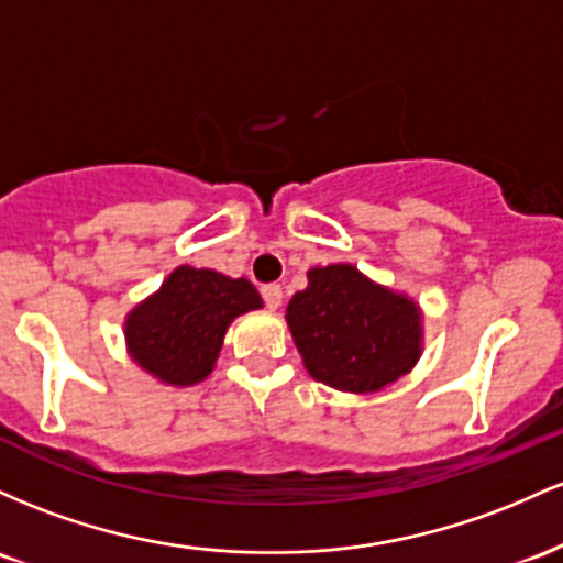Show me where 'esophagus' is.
Segmentation results:
<instances>
[{
    "mask_svg": "<svg viewBox=\"0 0 563 563\" xmlns=\"http://www.w3.org/2000/svg\"><path fill=\"white\" fill-rule=\"evenodd\" d=\"M263 295V302L268 308H279L282 306V287L279 284H265V287L261 289Z\"/></svg>",
    "mask_w": 563,
    "mask_h": 563,
    "instance_id": "obj_1",
    "label": "esophagus"
}]
</instances>
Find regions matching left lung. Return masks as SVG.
<instances>
[{
	"mask_svg": "<svg viewBox=\"0 0 563 563\" xmlns=\"http://www.w3.org/2000/svg\"><path fill=\"white\" fill-rule=\"evenodd\" d=\"M287 324L313 380L351 394L396 383L420 356V311L353 265L308 271V289L287 306Z\"/></svg>",
	"mask_w": 563,
	"mask_h": 563,
	"instance_id": "1",
	"label": "left lung"
}]
</instances>
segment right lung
<instances>
[{
	"mask_svg": "<svg viewBox=\"0 0 563 563\" xmlns=\"http://www.w3.org/2000/svg\"><path fill=\"white\" fill-rule=\"evenodd\" d=\"M261 306L247 279L180 265L154 298L128 316L124 334L132 358L145 372L164 383L194 385L212 372L231 321Z\"/></svg>",
	"mask_w": 563,
	"mask_h": 563,
	"instance_id": "right-lung-1",
	"label": "right lung"
}]
</instances>
